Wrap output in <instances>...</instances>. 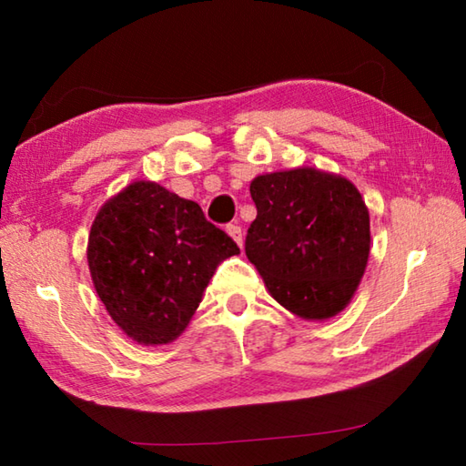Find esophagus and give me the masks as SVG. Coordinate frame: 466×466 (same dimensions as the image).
Instances as JSON below:
<instances>
[{
    "mask_svg": "<svg viewBox=\"0 0 466 466\" xmlns=\"http://www.w3.org/2000/svg\"><path fill=\"white\" fill-rule=\"evenodd\" d=\"M226 232L230 234L232 238L236 240V244H238V247L242 248V240H244V238H242V236H244V234H242V228H240L238 224H228V226H226Z\"/></svg>",
    "mask_w": 466,
    "mask_h": 466,
    "instance_id": "34e87169",
    "label": "esophagus"
}]
</instances>
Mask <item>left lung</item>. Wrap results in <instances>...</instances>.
<instances>
[{
    "label": "left lung",
    "instance_id": "obj_1",
    "mask_svg": "<svg viewBox=\"0 0 466 466\" xmlns=\"http://www.w3.org/2000/svg\"><path fill=\"white\" fill-rule=\"evenodd\" d=\"M257 219L244 240L269 294L302 319H330L356 294L370 255V216L343 177L296 168L250 183Z\"/></svg>",
    "mask_w": 466,
    "mask_h": 466
}]
</instances>
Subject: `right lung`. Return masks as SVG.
I'll return each mask as SVG.
<instances>
[{"label": "right lung", "mask_w": 466, "mask_h": 466, "mask_svg": "<svg viewBox=\"0 0 466 466\" xmlns=\"http://www.w3.org/2000/svg\"><path fill=\"white\" fill-rule=\"evenodd\" d=\"M236 242L195 201L139 180L102 205L88 238V265L110 319L137 343L183 333L203 289Z\"/></svg>", "instance_id": "1"}]
</instances>
